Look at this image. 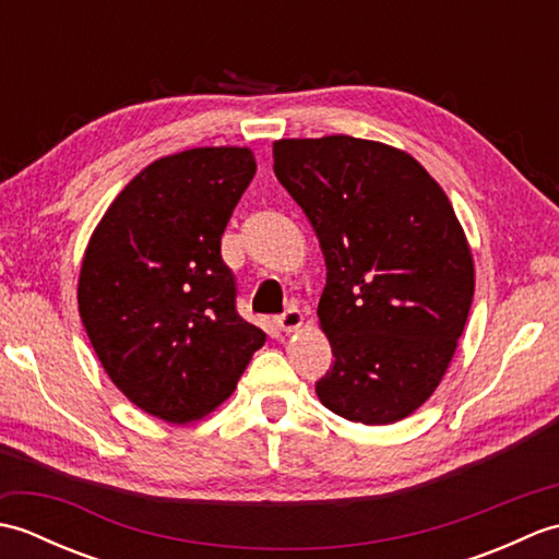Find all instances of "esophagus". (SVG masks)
Here are the masks:
<instances>
[{
    "label": "esophagus",
    "instance_id": "34e87169",
    "mask_svg": "<svg viewBox=\"0 0 559 559\" xmlns=\"http://www.w3.org/2000/svg\"><path fill=\"white\" fill-rule=\"evenodd\" d=\"M273 324H276L283 334H290V331L300 329L305 324V314L298 310V307H290V310H286L281 317L273 319Z\"/></svg>",
    "mask_w": 559,
    "mask_h": 559
}]
</instances>
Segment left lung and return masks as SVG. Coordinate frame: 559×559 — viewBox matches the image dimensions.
Segmentation results:
<instances>
[{
  "label": "left lung",
  "mask_w": 559,
  "mask_h": 559,
  "mask_svg": "<svg viewBox=\"0 0 559 559\" xmlns=\"http://www.w3.org/2000/svg\"><path fill=\"white\" fill-rule=\"evenodd\" d=\"M273 173L326 261L317 317L334 365L319 401L350 423L408 418L444 379L476 288L454 206L411 153L382 141L278 139Z\"/></svg>",
  "instance_id": "8db88e82"
}]
</instances>
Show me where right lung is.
Returning a JSON list of instances; mask_svg holds the SVG:
<instances>
[{"label": "right lung", "instance_id": "obj_1", "mask_svg": "<svg viewBox=\"0 0 559 559\" xmlns=\"http://www.w3.org/2000/svg\"><path fill=\"white\" fill-rule=\"evenodd\" d=\"M257 173L252 148L204 146L146 165L103 213L79 273L91 346L122 394L187 425L228 399L266 334L235 310L221 235Z\"/></svg>", "mask_w": 559, "mask_h": 559}]
</instances>
